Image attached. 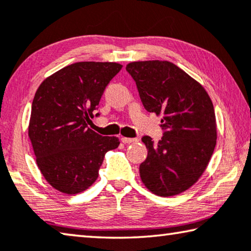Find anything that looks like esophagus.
<instances>
[{
    "label": "esophagus",
    "instance_id": "obj_1",
    "mask_svg": "<svg viewBox=\"0 0 251 251\" xmlns=\"http://www.w3.org/2000/svg\"><path fill=\"white\" fill-rule=\"evenodd\" d=\"M122 142L125 143V144H130V143H137V142H140V138H138V137H135V138L122 137Z\"/></svg>",
    "mask_w": 251,
    "mask_h": 251
}]
</instances>
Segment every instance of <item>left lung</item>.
<instances>
[{
  "label": "left lung",
  "instance_id": "obj_1",
  "mask_svg": "<svg viewBox=\"0 0 251 251\" xmlns=\"http://www.w3.org/2000/svg\"><path fill=\"white\" fill-rule=\"evenodd\" d=\"M149 113L162 114L163 136H143L147 157L143 183L160 197L176 196L202 176L216 147V115L200 83L169 61H137L126 67Z\"/></svg>",
  "mask_w": 251,
  "mask_h": 251
}]
</instances>
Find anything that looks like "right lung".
<instances>
[{
	"instance_id": "right-lung-1",
	"label": "right lung",
	"mask_w": 251,
	"mask_h": 251,
	"mask_svg": "<svg viewBox=\"0 0 251 251\" xmlns=\"http://www.w3.org/2000/svg\"><path fill=\"white\" fill-rule=\"evenodd\" d=\"M122 69L116 62H75L51 75L34 95L29 137L42 176L60 192L75 194L97 180L105 154L118 137L90 129V118L109 81Z\"/></svg>"
}]
</instances>
